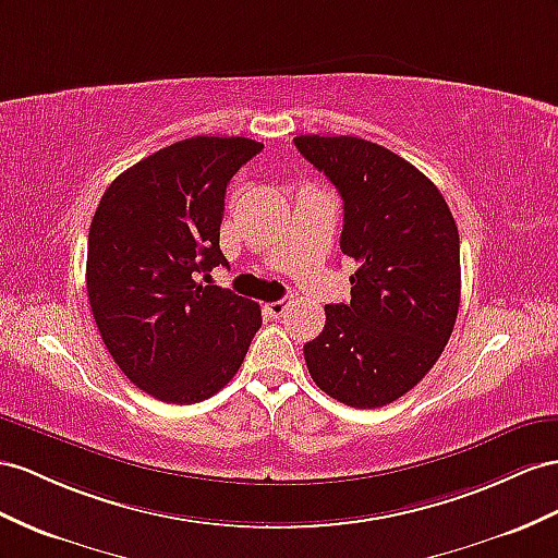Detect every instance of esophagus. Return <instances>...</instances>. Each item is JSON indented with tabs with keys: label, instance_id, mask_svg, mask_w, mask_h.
<instances>
[{
	"label": "esophagus",
	"instance_id": "34e87169",
	"mask_svg": "<svg viewBox=\"0 0 558 558\" xmlns=\"http://www.w3.org/2000/svg\"><path fill=\"white\" fill-rule=\"evenodd\" d=\"M288 306H290V299H280V302H270V304H266V311H268V316L270 318H280L284 311H288Z\"/></svg>",
	"mask_w": 558,
	"mask_h": 558
}]
</instances>
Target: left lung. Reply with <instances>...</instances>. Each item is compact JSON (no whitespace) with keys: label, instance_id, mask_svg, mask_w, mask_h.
<instances>
[{"label":"left lung","instance_id":"8db88e82","mask_svg":"<svg viewBox=\"0 0 558 558\" xmlns=\"http://www.w3.org/2000/svg\"><path fill=\"white\" fill-rule=\"evenodd\" d=\"M344 199L341 252L355 262L349 304H327L304 344L313 381L339 403L381 408L446 349L460 308V233L440 191L401 155L359 136L294 138Z\"/></svg>","mask_w":558,"mask_h":558}]
</instances>
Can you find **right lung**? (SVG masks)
<instances>
[{
    "mask_svg": "<svg viewBox=\"0 0 558 558\" xmlns=\"http://www.w3.org/2000/svg\"><path fill=\"white\" fill-rule=\"evenodd\" d=\"M245 136H193L112 181L89 228L87 294L112 361L162 403L191 405L240 369L262 308L195 278L228 266L226 185L259 153Z\"/></svg>",
    "mask_w": 558,
    "mask_h": 558,
    "instance_id": "1",
    "label": "right lung"
}]
</instances>
